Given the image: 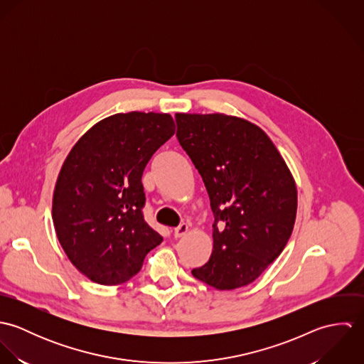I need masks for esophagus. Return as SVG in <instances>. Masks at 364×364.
<instances>
[{"instance_id": "1", "label": "esophagus", "mask_w": 364, "mask_h": 364, "mask_svg": "<svg viewBox=\"0 0 364 364\" xmlns=\"http://www.w3.org/2000/svg\"><path fill=\"white\" fill-rule=\"evenodd\" d=\"M188 231H189V225H188L186 223H182L181 225H178V227L173 230V235H175V238H181V237H183Z\"/></svg>"}]
</instances>
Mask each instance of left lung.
Wrapping results in <instances>:
<instances>
[{
	"instance_id": "8db88e82",
	"label": "left lung",
	"mask_w": 364,
	"mask_h": 364,
	"mask_svg": "<svg viewBox=\"0 0 364 364\" xmlns=\"http://www.w3.org/2000/svg\"><path fill=\"white\" fill-rule=\"evenodd\" d=\"M176 137L199 171L214 214L213 252L192 274L217 290L251 284L284 250L297 188L269 136L224 113H176Z\"/></svg>"
}]
</instances>
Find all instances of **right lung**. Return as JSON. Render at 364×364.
Returning a JSON list of instances; mask_svg holds the SVG:
<instances>
[{"mask_svg":"<svg viewBox=\"0 0 364 364\" xmlns=\"http://www.w3.org/2000/svg\"><path fill=\"white\" fill-rule=\"evenodd\" d=\"M173 133L168 113H116L94 124L64 159L53 192V224L65 255L90 280L127 282L162 242L143 217L141 176Z\"/></svg>","mask_w":364,"mask_h":364,"instance_id":"add662e5","label":"right lung"}]
</instances>
